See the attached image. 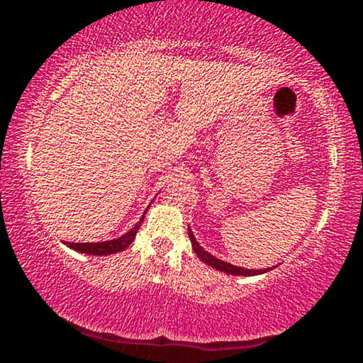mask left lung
I'll return each instance as SVG.
<instances>
[{
  "instance_id": "left-lung-1",
  "label": "left lung",
  "mask_w": 363,
  "mask_h": 363,
  "mask_svg": "<svg viewBox=\"0 0 363 363\" xmlns=\"http://www.w3.org/2000/svg\"><path fill=\"white\" fill-rule=\"evenodd\" d=\"M187 232H189L191 244H193L194 252L198 254L199 259H201L203 262H206V264L211 266V268L218 269V272H223V273H228V274H239V277H254V274H262V273L269 272V268H264V269H245V268H240V266H234V264H230V262H225L222 259H218V257L211 256L210 252H206L205 249H203L201 245L198 244V240H196V237H194L193 230H191V228H187Z\"/></svg>"
}]
</instances>
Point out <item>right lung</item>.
Masks as SVG:
<instances>
[{
  "mask_svg": "<svg viewBox=\"0 0 363 363\" xmlns=\"http://www.w3.org/2000/svg\"><path fill=\"white\" fill-rule=\"evenodd\" d=\"M148 210V208H147ZM147 213V211H145ZM145 215L136 222L135 227L131 230H128L126 234L118 237V239L112 240H104V242H65L69 249H74V251L83 252V254H91V256H107V254H114V252H121L128 247L129 244L135 240L136 232L140 230L141 223H143Z\"/></svg>",
  "mask_w": 363,
  "mask_h": 363,
  "instance_id": "add662e5",
  "label": "right lung"
}]
</instances>
